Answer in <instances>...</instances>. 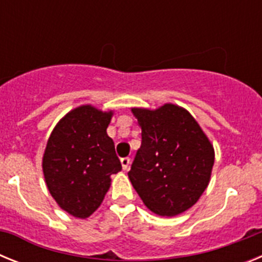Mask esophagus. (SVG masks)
<instances>
[{"mask_svg": "<svg viewBox=\"0 0 262 262\" xmlns=\"http://www.w3.org/2000/svg\"><path fill=\"white\" fill-rule=\"evenodd\" d=\"M120 164H122V168L127 170L129 168V164H131V159L129 157H123V159H120Z\"/></svg>", "mask_w": 262, "mask_h": 262, "instance_id": "esophagus-1", "label": "esophagus"}]
</instances>
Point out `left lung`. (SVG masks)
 Returning <instances> with one entry per match:
<instances>
[{"mask_svg":"<svg viewBox=\"0 0 262 262\" xmlns=\"http://www.w3.org/2000/svg\"><path fill=\"white\" fill-rule=\"evenodd\" d=\"M142 127V145L128 178L143 203L160 216L189 210L209 186L215 152L193 115L165 103L131 108Z\"/></svg>","mask_w":262,"mask_h":262,"instance_id":"1","label":"left lung"}]
</instances>
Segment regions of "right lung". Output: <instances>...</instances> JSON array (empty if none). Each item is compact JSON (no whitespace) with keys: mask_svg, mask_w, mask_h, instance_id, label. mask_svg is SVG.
Here are the masks:
<instances>
[{"mask_svg":"<svg viewBox=\"0 0 262 262\" xmlns=\"http://www.w3.org/2000/svg\"><path fill=\"white\" fill-rule=\"evenodd\" d=\"M113 110L92 105L73 108L52 129L45 155L46 185L60 209L85 219L98 209L122 165L106 129Z\"/></svg>","mask_w":262,"mask_h":262,"instance_id":"add662e5","label":"right lung"}]
</instances>
